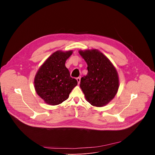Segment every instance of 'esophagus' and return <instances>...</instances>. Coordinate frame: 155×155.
I'll list each match as a JSON object with an SVG mask.
<instances>
[{"instance_id":"1","label":"esophagus","mask_w":155,"mask_h":155,"mask_svg":"<svg viewBox=\"0 0 155 155\" xmlns=\"http://www.w3.org/2000/svg\"><path fill=\"white\" fill-rule=\"evenodd\" d=\"M80 77H78V78H77V81H78V84H80Z\"/></svg>"}]
</instances>
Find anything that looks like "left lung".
Here are the masks:
<instances>
[{"label": "left lung", "mask_w": 155, "mask_h": 155, "mask_svg": "<svg viewBox=\"0 0 155 155\" xmlns=\"http://www.w3.org/2000/svg\"><path fill=\"white\" fill-rule=\"evenodd\" d=\"M79 53L87 64V74L81 78L80 86L88 102L102 107L118 91L117 72L109 59L97 50L80 51Z\"/></svg>", "instance_id": "8db88e82"}]
</instances>
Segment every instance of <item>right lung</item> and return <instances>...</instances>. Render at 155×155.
<instances>
[{"mask_svg":"<svg viewBox=\"0 0 155 155\" xmlns=\"http://www.w3.org/2000/svg\"><path fill=\"white\" fill-rule=\"evenodd\" d=\"M72 54V51H56L43 64L35 77L36 92L48 104H61L77 85V80L71 77L65 65L66 60Z\"/></svg>","mask_w":155,"mask_h":155,"instance_id":"right-lung-1","label":"right lung"}]
</instances>
